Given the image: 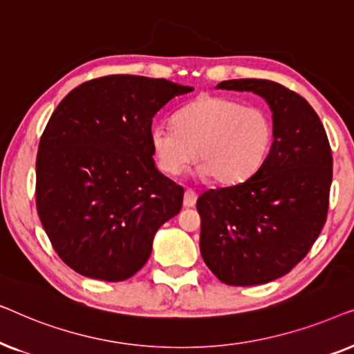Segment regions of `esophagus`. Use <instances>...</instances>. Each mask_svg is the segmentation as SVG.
Segmentation results:
<instances>
[{"label": "esophagus", "mask_w": 354, "mask_h": 354, "mask_svg": "<svg viewBox=\"0 0 354 354\" xmlns=\"http://www.w3.org/2000/svg\"><path fill=\"white\" fill-rule=\"evenodd\" d=\"M196 203V193L190 190V188H187L185 190V195H183V206L185 207H193Z\"/></svg>", "instance_id": "1"}]
</instances>
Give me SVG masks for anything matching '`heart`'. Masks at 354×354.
<instances>
[{"label":"heart","instance_id":"1","mask_svg":"<svg viewBox=\"0 0 354 354\" xmlns=\"http://www.w3.org/2000/svg\"><path fill=\"white\" fill-rule=\"evenodd\" d=\"M274 138L269 114L224 96H201L180 108L174 125L149 130L154 158L167 176H178L196 153L198 174L236 183L258 171Z\"/></svg>","mask_w":354,"mask_h":354}]
</instances>
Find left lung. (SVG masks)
<instances>
[{
	"label": "left lung",
	"instance_id": "left-lung-1",
	"mask_svg": "<svg viewBox=\"0 0 354 354\" xmlns=\"http://www.w3.org/2000/svg\"><path fill=\"white\" fill-rule=\"evenodd\" d=\"M217 88L263 96L272 111L274 142L250 178L198 198L200 251L221 282L268 283L308 254L326 224L330 145L316 111L277 82L224 80Z\"/></svg>",
	"mask_w": 354,
	"mask_h": 354
}]
</instances>
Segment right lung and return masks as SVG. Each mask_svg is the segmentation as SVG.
Instances as JSON below:
<instances>
[{
	"label": "right lung",
	"mask_w": 354,
	"mask_h": 354,
	"mask_svg": "<svg viewBox=\"0 0 354 354\" xmlns=\"http://www.w3.org/2000/svg\"><path fill=\"white\" fill-rule=\"evenodd\" d=\"M192 86L142 75L85 82L57 104L37 154V211L57 256L85 277L120 282L147 263L183 188L154 166L153 118Z\"/></svg>",
	"instance_id": "1"
}]
</instances>
